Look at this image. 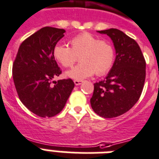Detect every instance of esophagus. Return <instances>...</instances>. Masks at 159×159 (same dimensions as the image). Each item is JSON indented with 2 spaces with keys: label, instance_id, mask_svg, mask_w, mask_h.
<instances>
[{
  "label": "esophagus",
  "instance_id": "34e87169",
  "mask_svg": "<svg viewBox=\"0 0 159 159\" xmlns=\"http://www.w3.org/2000/svg\"><path fill=\"white\" fill-rule=\"evenodd\" d=\"M74 83H75V85H80L82 83V80H74Z\"/></svg>",
  "mask_w": 159,
  "mask_h": 159
}]
</instances>
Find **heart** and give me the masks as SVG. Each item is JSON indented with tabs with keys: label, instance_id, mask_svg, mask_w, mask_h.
<instances>
[{
	"label": "heart",
	"instance_id": "b5f03b06",
	"mask_svg": "<svg viewBox=\"0 0 159 159\" xmlns=\"http://www.w3.org/2000/svg\"><path fill=\"white\" fill-rule=\"evenodd\" d=\"M70 47L58 45L53 50V56L65 68H70L80 56V64L67 72V76L77 80L90 77L95 73L102 76L114 65L115 51L111 43L99 40L89 32H82L70 40Z\"/></svg>",
	"mask_w": 159,
	"mask_h": 159
}]
</instances>
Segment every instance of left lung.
<instances>
[{
    "label": "left lung",
    "instance_id": "1",
    "mask_svg": "<svg viewBox=\"0 0 159 159\" xmlns=\"http://www.w3.org/2000/svg\"><path fill=\"white\" fill-rule=\"evenodd\" d=\"M114 42L116 58L104 80L93 84L92 109L103 118H114L129 111L139 99L146 77V61L134 39L118 29L99 30Z\"/></svg>",
    "mask_w": 159,
    "mask_h": 159
}]
</instances>
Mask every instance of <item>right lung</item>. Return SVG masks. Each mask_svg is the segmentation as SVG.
Returning <instances> with one entry per match:
<instances>
[{"label":"right lung","instance_id":"1","mask_svg":"<svg viewBox=\"0 0 159 159\" xmlns=\"http://www.w3.org/2000/svg\"><path fill=\"white\" fill-rule=\"evenodd\" d=\"M65 32L64 29L50 26L39 30L20 44L12 66L20 100L30 111L42 118L59 114L75 87L71 79L52 81L62 73L53 50Z\"/></svg>","mask_w":159,"mask_h":159}]
</instances>
